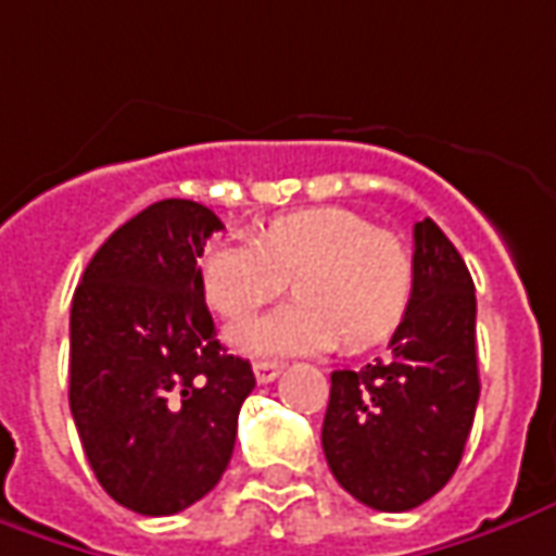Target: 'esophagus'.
Wrapping results in <instances>:
<instances>
[{"label":"esophagus","instance_id":"1","mask_svg":"<svg viewBox=\"0 0 556 556\" xmlns=\"http://www.w3.org/2000/svg\"><path fill=\"white\" fill-rule=\"evenodd\" d=\"M282 371V362H274V358H258L255 362V380L258 383H274Z\"/></svg>","mask_w":556,"mask_h":556}]
</instances>
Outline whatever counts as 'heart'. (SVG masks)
Segmentation results:
<instances>
[{
	"label": "heart",
	"mask_w": 556,
	"mask_h": 556,
	"mask_svg": "<svg viewBox=\"0 0 556 556\" xmlns=\"http://www.w3.org/2000/svg\"><path fill=\"white\" fill-rule=\"evenodd\" d=\"M292 289L301 298L233 328L249 353H316L341 341L365 350L399 326L414 286L407 243L365 215L341 206H313L279 215L255 240L215 243L200 258L203 292L225 319Z\"/></svg>",
	"instance_id": "heart-1"
}]
</instances>
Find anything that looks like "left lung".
Returning a JSON list of instances; mask_svg holds the SVG:
<instances>
[{"instance_id":"1","label":"left lung","mask_w":556,"mask_h":556,"mask_svg":"<svg viewBox=\"0 0 556 556\" xmlns=\"http://www.w3.org/2000/svg\"><path fill=\"white\" fill-rule=\"evenodd\" d=\"M475 282L432 218L414 225V286L387 356L331 374L323 451L338 484L377 511L432 500L463 459L481 395Z\"/></svg>"}]
</instances>
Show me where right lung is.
Returning a JSON list of instances; mask_svg holds the SVG:
<instances>
[{
  "mask_svg": "<svg viewBox=\"0 0 556 556\" xmlns=\"http://www.w3.org/2000/svg\"><path fill=\"white\" fill-rule=\"evenodd\" d=\"M225 225L194 200L124 222L72 294L70 407L97 481L136 515H176L233 453L247 358L215 341L200 255Z\"/></svg>",
  "mask_w": 556,
  "mask_h": 556,
  "instance_id": "1",
  "label": "right lung"
}]
</instances>
